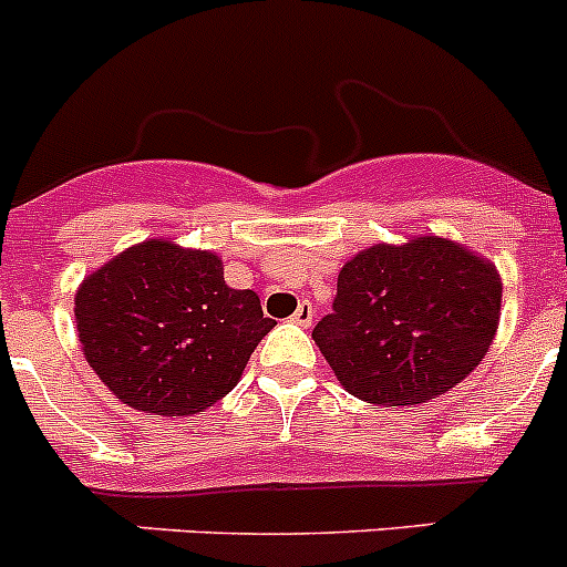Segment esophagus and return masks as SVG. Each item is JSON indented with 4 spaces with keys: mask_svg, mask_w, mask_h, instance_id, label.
I'll list each match as a JSON object with an SVG mask.
<instances>
[{
    "mask_svg": "<svg viewBox=\"0 0 567 567\" xmlns=\"http://www.w3.org/2000/svg\"><path fill=\"white\" fill-rule=\"evenodd\" d=\"M312 318H316V310H312L310 301H299V307H296V312H293V318H290V321L307 329V327H312Z\"/></svg>",
    "mask_w": 567,
    "mask_h": 567,
    "instance_id": "34e87169",
    "label": "esophagus"
}]
</instances>
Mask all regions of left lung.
<instances>
[{"mask_svg":"<svg viewBox=\"0 0 567 567\" xmlns=\"http://www.w3.org/2000/svg\"><path fill=\"white\" fill-rule=\"evenodd\" d=\"M498 318L496 266L463 244L421 235L346 260L312 340L351 395L406 406L463 382L485 360Z\"/></svg>","mask_w":567,"mask_h":567,"instance_id":"8db88e82","label":"left lung"}]
</instances>
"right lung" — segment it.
Here are the masks:
<instances>
[{"instance_id": "obj_1", "label": "right lung", "mask_w": 567, "mask_h": 567, "mask_svg": "<svg viewBox=\"0 0 567 567\" xmlns=\"http://www.w3.org/2000/svg\"><path fill=\"white\" fill-rule=\"evenodd\" d=\"M82 354L126 406L196 415L244 377L277 327L255 290L224 282L216 251L168 238L135 244L82 279L74 296Z\"/></svg>"}]
</instances>
